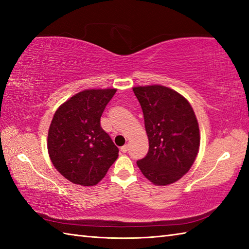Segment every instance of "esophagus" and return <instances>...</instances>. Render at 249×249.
Returning <instances> with one entry per match:
<instances>
[{"label":"esophagus","mask_w":249,"mask_h":249,"mask_svg":"<svg viewBox=\"0 0 249 249\" xmlns=\"http://www.w3.org/2000/svg\"><path fill=\"white\" fill-rule=\"evenodd\" d=\"M127 151H128V145L127 144H125V145H123V146L121 147V152L122 153H126Z\"/></svg>","instance_id":"34e87169"}]
</instances>
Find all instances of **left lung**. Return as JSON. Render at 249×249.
Segmentation results:
<instances>
[{
  "label": "left lung",
  "mask_w": 249,
  "mask_h": 249,
  "mask_svg": "<svg viewBox=\"0 0 249 249\" xmlns=\"http://www.w3.org/2000/svg\"><path fill=\"white\" fill-rule=\"evenodd\" d=\"M149 138V152L137 161L142 174L158 186L187 173L197 157L200 133L192 106L181 94L163 86L136 87Z\"/></svg>",
  "instance_id": "8db88e82"
}]
</instances>
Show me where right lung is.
<instances>
[{
	"mask_svg": "<svg viewBox=\"0 0 249 249\" xmlns=\"http://www.w3.org/2000/svg\"><path fill=\"white\" fill-rule=\"evenodd\" d=\"M115 92L84 89L55 111L48 131V153L56 170L71 183L96 185L119 156V149L100 126Z\"/></svg>",
	"mask_w": 249,
	"mask_h": 249,
	"instance_id": "obj_1",
	"label": "right lung"
}]
</instances>
